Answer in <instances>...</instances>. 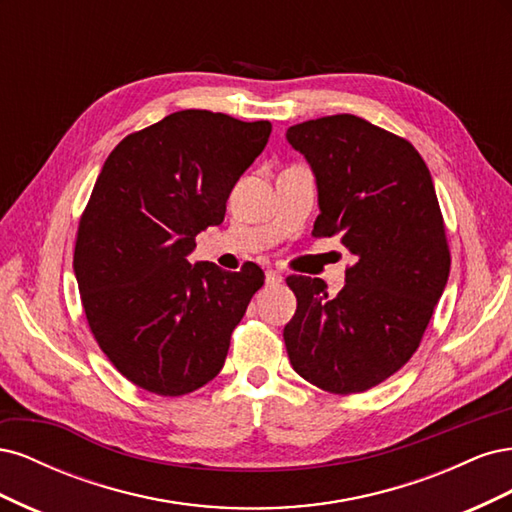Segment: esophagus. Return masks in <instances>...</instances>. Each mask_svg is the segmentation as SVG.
I'll return each instance as SVG.
<instances>
[{
	"instance_id": "obj_1",
	"label": "esophagus",
	"mask_w": 512,
	"mask_h": 512,
	"mask_svg": "<svg viewBox=\"0 0 512 512\" xmlns=\"http://www.w3.org/2000/svg\"><path fill=\"white\" fill-rule=\"evenodd\" d=\"M265 280H267V286H277V284H282L284 277H282L280 273H277V271L269 269V271L265 273Z\"/></svg>"
}]
</instances>
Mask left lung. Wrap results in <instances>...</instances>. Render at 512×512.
<instances>
[{
	"instance_id": "obj_1",
	"label": "left lung",
	"mask_w": 512,
	"mask_h": 512,
	"mask_svg": "<svg viewBox=\"0 0 512 512\" xmlns=\"http://www.w3.org/2000/svg\"><path fill=\"white\" fill-rule=\"evenodd\" d=\"M286 138L316 175L312 235H339L356 258L337 297L318 277H286L297 297L284 327L288 359L322 391L363 393L412 359L446 286L451 252L436 188L406 138L356 115L309 119Z\"/></svg>"
}]
</instances>
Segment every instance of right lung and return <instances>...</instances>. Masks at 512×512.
<instances>
[{
  "mask_svg": "<svg viewBox=\"0 0 512 512\" xmlns=\"http://www.w3.org/2000/svg\"><path fill=\"white\" fill-rule=\"evenodd\" d=\"M271 134L269 121L179 111L128 134L81 215L74 273L100 350L141 389L179 397L220 374L230 335L265 284L188 256Z\"/></svg>",
  "mask_w": 512,
  "mask_h": 512,
  "instance_id": "add662e5",
  "label": "right lung"
}]
</instances>
